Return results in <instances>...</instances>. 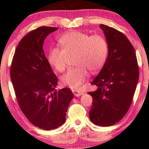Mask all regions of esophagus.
Segmentation results:
<instances>
[{
    "label": "esophagus",
    "mask_w": 149,
    "mask_h": 149,
    "mask_svg": "<svg viewBox=\"0 0 149 149\" xmlns=\"http://www.w3.org/2000/svg\"><path fill=\"white\" fill-rule=\"evenodd\" d=\"M73 93H74V94L76 97L80 96V95H83V93H84L83 91L79 90H73Z\"/></svg>",
    "instance_id": "1"
}]
</instances>
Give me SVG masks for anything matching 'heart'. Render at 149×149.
I'll return each instance as SVG.
<instances>
[{
  "instance_id": "1",
  "label": "heart",
  "mask_w": 149,
  "mask_h": 149,
  "mask_svg": "<svg viewBox=\"0 0 149 149\" xmlns=\"http://www.w3.org/2000/svg\"><path fill=\"white\" fill-rule=\"evenodd\" d=\"M62 49L53 48L49 51L48 61L58 72H62L68 66L69 58L75 56L77 67L70 68L61 78L63 84L72 89L80 87L91 72L99 71L107 62L109 44L101 35H93L80 31H71L59 40Z\"/></svg>"
}]
</instances>
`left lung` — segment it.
Instances as JSON below:
<instances>
[{
	"label": "left lung",
	"instance_id": "8db88e82",
	"mask_svg": "<svg viewBox=\"0 0 149 149\" xmlns=\"http://www.w3.org/2000/svg\"><path fill=\"white\" fill-rule=\"evenodd\" d=\"M109 44L105 64L91 84L97 89L88 92L93 97L89 119L95 125H113L129 110L139 79L134 47L122 32L100 24Z\"/></svg>",
	"mask_w": 149,
	"mask_h": 149
}]
</instances>
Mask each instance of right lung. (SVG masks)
Returning a JSON list of instances; mask_svg holds the SVG:
<instances>
[{
	"mask_svg": "<svg viewBox=\"0 0 149 149\" xmlns=\"http://www.w3.org/2000/svg\"><path fill=\"white\" fill-rule=\"evenodd\" d=\"M58 28L41 26L24 36L16 48L10 75L20 109L36 127L54 130L64 123L73 93L57 91L58 78L45 56L42 46Z\"/></svg>",
	"mask_w": 149,
	"mask_h": 149,
	"instance_id": "right-lung-1",
	"label": "right lung"
}]
</instances>
